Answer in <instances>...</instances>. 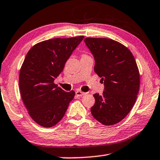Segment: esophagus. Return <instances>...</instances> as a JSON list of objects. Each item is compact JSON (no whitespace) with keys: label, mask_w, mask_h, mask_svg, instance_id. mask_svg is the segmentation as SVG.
I'll use <instances>...</instances> for the list:
<instances>
[{"label":"esophagus","mask_w":160,"mask_h":160,"mask_svg":"<svg viewBox=\"0 0 160 160\" xmlns=\"http://www.w3.org/2000/svg\"><path fill=\"white\" fill-rule=\"evenodd\" d=\"M75 94H76V95L78 96V97H81V96H83V95H86V92H83L80 90H78V91H76V92H75Z\"/></svg>","instance_id":"1"}]
</instances>
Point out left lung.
Segmentation results:
<instances>
[{
    "label": "left lung",
    "mask_w": 160,
    "mask_h": 160,
    "mask_svg": "<svg viewBox=\"0 0 160 160\" xmlns=\"http://www.w3.org/2000/svg\"><path fill=\"white\" fill-rule=\"evenodd\" d=\"M84 41L95 59L94 70L104 82L102 95H93L91 113L103 125H115L130 112L139 92L135 58L128 48L112 39L86 38Z\"/></svg>",
    "instance_id": "1"
}]
</instances>
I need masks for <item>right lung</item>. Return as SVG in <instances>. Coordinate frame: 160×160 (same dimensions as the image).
Masks as SVG:
<instances>
[{
    "mask_svg": "<svg viewBox=\"0 0 160 160\" xmlns=\"http://www.w3.org/2000/svg\"><path fill=\"white\" fill-rule=\"evenodd\" d=\"M83 38L45 40L32 46L25 56L20 71V91L29 115L40 126L56 125L74 98V91L65 92L54 80Z\"/></svg>",
    "mask_w": 160,
    "mask_h": 160,
    "instance_id": "obj_1",
    "label": "right lung"
}]
</instances>
